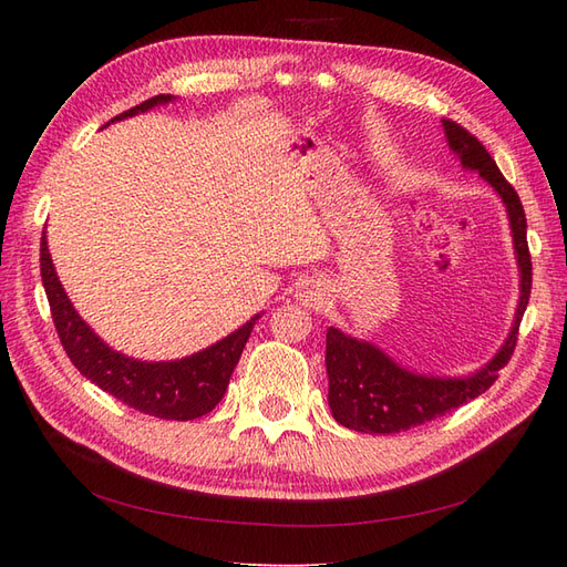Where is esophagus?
Here are the masks:
<instances>
[{
	"label": "esophagus",
	"mask_w": 567,
	"mask_h": 567,
	"mask_svg": "<svg viewBox=\"0 0 567 567\" xmlns=\"http://www.w3.org/2000/svg\"><path fill=\"white\" fill-rule=\"evenodd\" d=\"M296 298L305 307H319L326 298V284L319 277H305V279L298 281Z\"/></svg>",
	"instance_id": "esophagus-1"
}]
</instances>
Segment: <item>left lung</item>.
I'll list each match as a JSON object with an SVG mask.
<instances>
[{
	"label": "left lung",
	"mask_w": 567,
	"mask_h": 567,
	"mask_svg": "<svg viewBox=\"0 0 567 567\" xmlns=\"http://www.w3.org/2000/svg\"><path fill=\"white\" fill-rule=\"evenodd\" d=\"M444 140L454 156L466 169L483 177L496 196L502 198L508 227L513 236V250L520 271V298L513 317L511 331L504 346L496 350L485 367L468 375H433L419 373L394 362L379 346L342 333L336 326L326 331V373H329V406L333 419L357 433L390 435L409 427L444 416L475 400L499 379V371L508 364L516 348L518 326L529 300L532 262L527 250V221L523 203L499 167L492 161L487 148L471 132L452 120H442Z\"/></svg>",
	"instance_id": "1"
}]
</instances>
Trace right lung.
<instances>
[{
    "label": "right lung",
    "instance_id": "1",
    "mask_svg": "<svg viewBox=\"0 0 567 567\" xmlns=\"http://www.w3.org/2000/svg\"><path fill=\"white\" fill-rule=\"evenodd\" d=\"M169 101H175L173 94H158L140 106L115 115L111 123L165 106ZM44 234L40 244V271L51 317H54L65 354L71 357V362L84 379H90L101 390L113 394L115 400L148 416L192 421L213 411L217 402L225 398L234 367L241 359L255 321L262 315H255L241 329L217 340L215 346L182 359L144 362V359L127 357L101 340L92 326L78 315L59 281L54 262H51Z\"/></svg>",
    "mask_w": 567,
    "mask_h": 567
}]
</instances>
